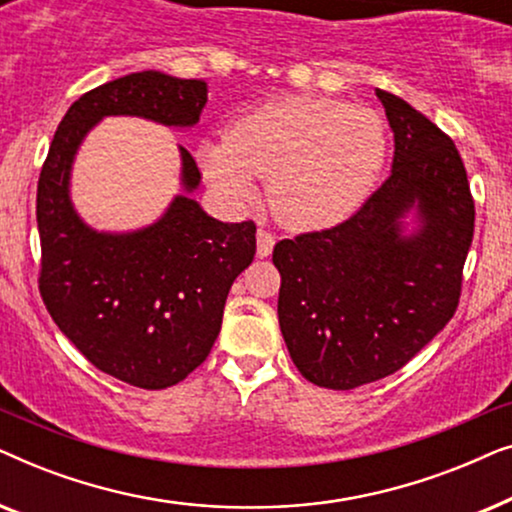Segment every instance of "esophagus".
Segmentation results:
<instances>
[{
    "mask_svg": "<svg viewBox=\"0 0 512 512\" xmlns=\"http://www.w3.org/2000/svg\"><path fill=\"white\" fill-rule=\"evenodd\" d=\"M272 247H275V235H272L270 230L258 228V233H256V256L258 258L270 256Z\"/></svg>",
    "mask_w": 512,
    "mask_h": 512,
    "instance_id": "1",
    "label": "esophagus"
}]
</instances>
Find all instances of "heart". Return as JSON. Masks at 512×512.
<instances>
[{"label": "heart", "mask_w": 512, "mask_h": 512, "mask_svg": "<svg viewBox=\"0 0 512 512\" xmlns=\"http://www.w3.org/2000/svg\"><path fill=\"white\" fill-rule=\"evenodd\" d=\"M382 118L326 97L268 102L207 139L198 160L216 191L242 202L268 179V202L293 228L331 226L347 219L373 191L387 160Z\"/></svg>", "instance_id": "b5f03b06"}]
</instances>
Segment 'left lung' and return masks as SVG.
Instances as JSON below:
<instances>
[{
  "label": "left lung",
  "mask_w": 512,
  "mask_h": 512,
  "mask_svg": "<svg viewBox=\"0 0 512 512\" xmlns=\"http://www.w3.org/2000/svg\"><path fill=\"white\" fill-rule=\"evenodd\" d=\"M394 130L391 174L333 228L275 244L277 314L291 361L317 387L347 391L401 370L443 331L461 296L475 202L452 137L377 88ZM418 205L423 228L400 233Z\"/></svg>",
  "instance_id": "left-lung-1"
}]
</instances>
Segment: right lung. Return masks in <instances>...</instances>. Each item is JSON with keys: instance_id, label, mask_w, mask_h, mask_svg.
<instances>
[{"instance_id": "add662e5", "label": "right lung", "mask_w": 512, "mask_h": 512, "mask_svg": "<svg viewBox=\"0 0 512 512\" xmlns=\"http://www.w3.org/2000/svg\"><path fill=\"white\" fill-rule=\"evenodd\" d=\"M207 83L137 72L83 93L62 118L37 186L39 293L55 324L97 370L139 389L186 380L212 352L230 286L256 254V223H221L179 195L153 226L95 233L69 202V167L102 116H144L191 128ZM181 181L200 170L181 146Z\"/></svg>"}]
</instances>
